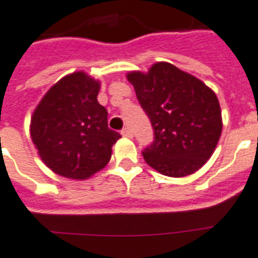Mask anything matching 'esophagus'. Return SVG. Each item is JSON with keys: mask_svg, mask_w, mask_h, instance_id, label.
<instances>
[{"mask_svg": "<svg viewBox=\"0 0 258 258\" xmlns=\"http://www.w3.org/2000/svg\"><path fill=\"white\" fill-rule=\"evenodd\" d=\"M122 135L124 136V138H133V131H131V130L130 128H127V127H125V128H123L122 130Z\"/></svg>", "mask_w": 258, "mask_h": 258, "instance_id": "esophagus-1", "label": "esophagus"}]
</instances>
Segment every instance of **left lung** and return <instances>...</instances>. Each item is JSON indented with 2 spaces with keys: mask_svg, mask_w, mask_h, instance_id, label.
Wrapping results in <instances>:
<instances>
[{
  "mask_svg": "<svg viewBox=\"0 0 258 258\" xmlns=\"http://www.w3.org/2000/svg\"><path fill=\"white\" fill-rule=\"evenodd\" d=\"M127 80L148 115L155 139L143 151L149 166L168 177H185L206 164L222 135V111L215 93L169 62Z\"/></svg>",
  "mask_w": 258,
  "mask_h": 258,
  "instance_id": "left-lung-1",
  "label": "left lung"
}]
</instances>
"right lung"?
<instances>
[{
    "mask_svg": "<svg viewBox=\"0 0 258 258\" xmlns=\"http://www.w3.org/2000/svg\"><path fill=\"white\" fill-rule=\"evenodd\" d=\"M98 92L99 81L75 72L56 82L32 114V142L43 162L59 176L86 179L110 161L120 134L109 128Z\"/></svg>",
    "mask_w": 258,
    "mask_h": 258,
    "instance_id": "right-lung-1",
    "label": "right lung"
}]
</instances>
